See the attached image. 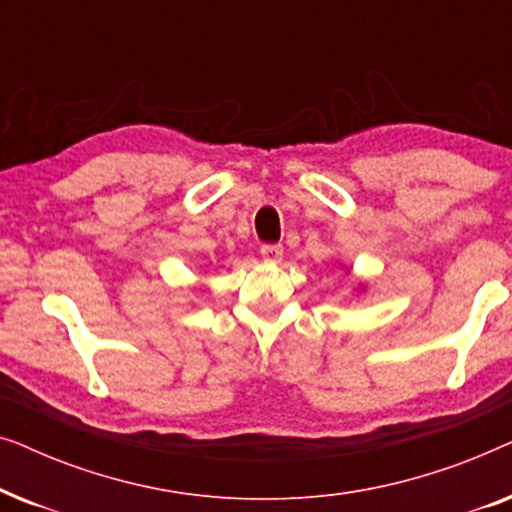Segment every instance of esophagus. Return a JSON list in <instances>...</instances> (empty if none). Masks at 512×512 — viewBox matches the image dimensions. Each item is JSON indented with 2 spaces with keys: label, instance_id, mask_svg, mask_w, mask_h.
<instances>
[{
  "label": "esophagus",
  "instance_id": "esophagus-1",
  "mask_svg": "<svg viewBox=\"0 0 512 512\" xmlns=\"http://www.w3.org/2000/svg\"><path fill=\"white\" fill-rule=\"evenodd\" d=\"M261 256H263V261L277 263V261H282L284 247H282V244H263V247H261Z\"/></svg>",
  "mask_w": 512,
  "mask_h": 512
}]
</instances>
